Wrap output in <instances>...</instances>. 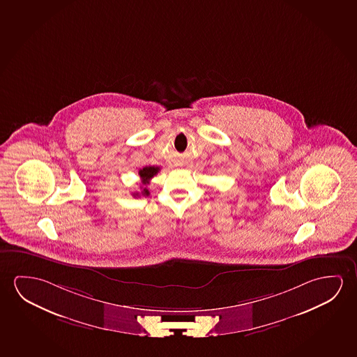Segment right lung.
I'll return each instance as SVG.
<instances>
[{
  "instance_id": "obj_1",
  "label": "right lung",
  "mask_w": 357,
  "mask_h": 357,
  "mask_svg": "<svg viewBox=\"0 0 357 357\" xmlns=\"http://www.w3.org/2000/svg\"><path fill=\"white\" fill-rule=\"evenodd\" d=\"M159 172V167H144L142 169H139L138 172V174L141 176V179H142V184L146 187V185H149V181L153 178L157 173ZM133 197H149V190L147 188H142V192H135V194H132Z\"/></svg>"
}]
</instances>
